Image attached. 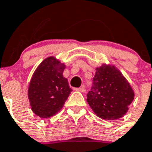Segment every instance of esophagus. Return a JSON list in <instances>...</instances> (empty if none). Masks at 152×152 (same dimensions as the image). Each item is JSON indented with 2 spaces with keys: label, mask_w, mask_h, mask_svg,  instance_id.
Returning a JSON list of instances; mask_svg holds the SVG:
<instances>
[{
  "label": "esophagus",
  "mask_w": 152,
  "mask_h": 152,
  "mask_svg": "<svg viewBox=\"0 0 152 152\" xmlns=\"http://www.w3.org/2000/svg\"><path fill=\"white\" fill-rule=\"evenodd\" d=\"M75 90L79 91V92H82V93H85V92H86V88H85V86H82V87H80V88H75Z\"/></svg>",
  "instance_id": "34e87169"
}]
</instances>
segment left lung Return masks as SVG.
<instances>
[{
    "label": "left lung",
    "mask_w": 152,
    "mask_h": 152,
    "mask_svg": "<svg viewBox=\"0 0 152 152\" xmlns=\"http://www.w3.org/2000/svg\"><path fill=\"white\" fill-rule=\"evenodd\" d=\"M133 99V88L115 66L103 64L96 69L87 102L98 117L106 120L123 117Z\"/></svg>",
    "instance_id": "1"
}]
</instances>
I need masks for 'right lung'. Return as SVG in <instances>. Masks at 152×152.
<instances>
[{
  "mask_svg": "<svg viewBox=\"0 0 152 152\" xmlns=\"http://www.w3.org/2000/svg\"><path fill=\"white\" fill-rule=\"evenodd\" d=\"M66 66L55 57L44 59L30 80L28 97L31 110L42 118L55 115L64 107L72 89L63 75Z\"/></svg>",
  "mask_w": 152,
  "mask_h": 152,
  "instance_id": "right-lung-1",
  "label": "right lung"
}]
</instances>
